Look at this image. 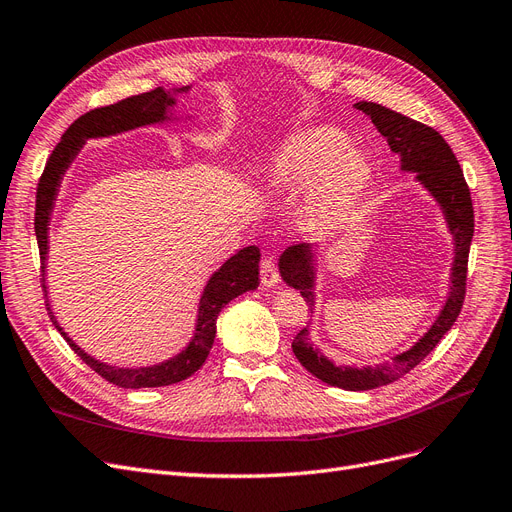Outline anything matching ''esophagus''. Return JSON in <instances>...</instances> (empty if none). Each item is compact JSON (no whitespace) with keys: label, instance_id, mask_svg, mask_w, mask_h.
Instances as JSON below:
<instances>
[{"label":"esophagus","instance_id":"obj_1","mask_svg":"<svg viewBox=\"0 0 512 512\" xmlns=\"http://www.w3.org/2000/svg\"><path fill=\"white\" fill-rule=\"evenodd\" d=\"M280 274L276 268V261L272 257H263L261 259V285L263 287H278Z\"/></svg>","mask_w":512,"mask_h":512}]
</instances>
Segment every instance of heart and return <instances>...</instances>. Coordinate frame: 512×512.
Instances as JSON below:
<instances>
[{
  "label": "heart",
  "mask_w": 512,
  "mask_h": 512,
  "mask_svg": "<svg viewBox=\"0 0 512 512\" xmlns=\"http://www.w3.org/2000/svg\"><path fill=\"white\" fill-rule=\"evenodd\" d=\"M371 168L361 151L348 147L346 132L335 126H314L282 143L268 160L266 181L278 192H304L314 187L318 215L346 213L361 198Z\"/></svg>",
  "instance_id": "heart-1"
}]
</instances>
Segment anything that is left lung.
Here are the masks:
<instances>
[{"label":"left lung","instance_id":"1","mask_svg":"<svg viewBox=\"0 0 512 512\" xmlns=\"http://www.w3.org/2000/svg\"><path fill=\"white\" fill-rule=\"evenodd\" d=\"M354 107L367 113L375 128L382 132V137L388 141L390 149L401 158V170L415 173V181L428 189V194L437 200L445 215L449 234L453 236V251H456L451 266V287L443 310L418 342L409 350L396 354L390 363L375 367L335 365L323 352L314 348L310 339V325L295 335L291 346L301 365L329 386L356 392L373 390L399 380V377L409 373L415 365H420L437 348V344L453 327V323H456L466 295L468 253L472 234H475V211H472L470 189L466 185L458 158L437 130L377 103L361 101ZM278 270L282 280L289 287L297 289L301 297L306 299L310 310H314V246L306 242L289 246L278 259Z\"/></svg>","mask_w":512,"mask_h":512}]
</instances>
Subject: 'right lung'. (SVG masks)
<instances>
[{"mask_svg":"<svg viewBox=\"0 0 512 512\" xmlns=\"http://www.w3.org/2000/svg\"><path fill=\"white\" fill-rule=\"evenodd\" d=\"M181 92H189V86L173 88V90H164V88L149 90V92L137 94V97H128L113 105L92 109L65 130L61 143L54 147V151L46 162L40 183H37L35 238H37V246H40L42 272L46 268V259H48V225H50L54 200L59 196V187L67 173V168L71 166L75 156L80 154L84 143L88 139L120 135V132H126V130L173 120V107L177 105L175 97ZM259 259H261V253L257 246H244V249H240L236 255L227 259L223 266L208 278L206 287L202 291L194 337L189 339V344L179 354L151 367L126 369V367H113L97 361V358L86 354L65 333V329L59 325V320H56V316L52 314L50 306H48V314L52 318L54 327L59 329L61 335L67 339L71 350L78 354L90 369H94L101 377H105L107 382L116 384L120 388L170 386V384L187 380L189 375H194L204 365L206 356L211 352L215 342L217 316L225 308V304H230L234 297L259 287ZM42 285L48 297L46 278H42Z\"/></svg>","mask_w":512,"mask_h":512,"instance_id":"obj_1","label":"right lung"}]
</instances>
